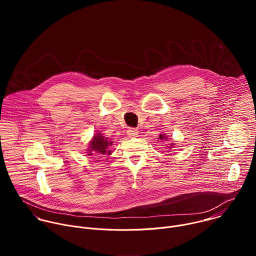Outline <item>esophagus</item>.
Returning <instances> with one entry per match:
<instances>
[{"mask_svg": "<svg viewBox=\"0 0 256 256\" xmlns=\"http://www.w3.org/2000/svg\"><path fill=\"white\" fill-rule=\"evenodd\" d=\"M126 134H128L130 138H136L138 134V132L136 128H130L126 130Z\"/></svg>", "mask_w": 256, "mask_h": 256, "instance_id": "obj_1", "label": "esophagus"}]
</instances>
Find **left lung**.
<instances>
[{"mask_svg":"<svg viewBox=\"0 0 256 256\" xmlns=\"http://www.w3.org/2000/svg\"><path fill=\"white\" fill-rule=\"evenodd\" d=\"M159 138H161V140H163V138H165V140H167V138H167V136H164V134H160V136H159ZM170 147H172V148H173V144H171V146H170Z\"/></svg>","mask_w":256,"mask_h":256,"instance_id":"1","label":"left lung"}]
</instances>
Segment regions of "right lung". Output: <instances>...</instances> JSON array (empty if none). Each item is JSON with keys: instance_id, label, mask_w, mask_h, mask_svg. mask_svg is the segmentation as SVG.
<instances>
[{"instance_id": "add662e5", "label": "right lung", "mask_w": 256, "mask_h": 256, "mask_svg": "<svg viewBox=\"0 0 256 256\" xmlns=\"http://www.w3.org/2000/svg\"><path fill=\"white\" fill-rule=\"evenodd\" d=\"M112 142H109L105 136H102V134H97L94 136L93 140L90 142L89 146V154H97V155H105V154H110L109 151V147H110Z\"/></svg>"}]
</instances>
